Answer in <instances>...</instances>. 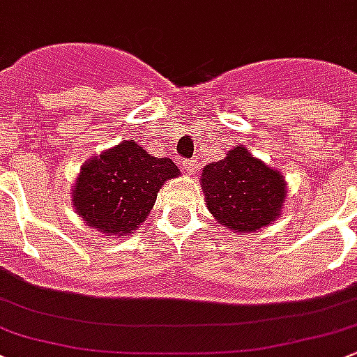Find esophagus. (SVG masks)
Returning <instances> with one entry per match:
<instances>
[{
	"instance_id": "34e87169",
	"label": "esophagus",
	"mask_w": 357,
	"mask_h": 357,
	"mask_svg": "<svg viewBox=\"0 0 357 357\" xmlns=\"http://www.w3.org/2000/svg\"><path fill=\"white\" fill-rule=\"evenodd\" d=\"M181 166H183V171L188 172V174H197L198 169H200L197 160H183Z\"/></svg>"
}]
</instances>
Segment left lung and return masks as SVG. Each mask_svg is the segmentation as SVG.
Returning <instances> with one entry per match:
<instances>
[{"instance_id": "1", "label": "left lung", "mask_w": 357, "mask_h": 357, "mask_svg": "<svg viewBox=\"0 0 357 357\" xmlns=\"http://www.w3.org/2000/svg\"><path fill=\"white\" fill-rule=\"evenodd\" d=\"M200 185L212 217L236 236L268 227L282 215L287 198L279 169L267 166L245 145L205 166Z\"/></svg>"}]
</instances>
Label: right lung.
Instances as JSON below:
<instances>
[{"instance_id":"obj_1","label":"right lung","mask_w":357,"mask_h":357,"mask_svg":"<svg viewBox=\"0 0 357 357\" xmlns=\"http://www.w3.org/2000/svg\"><path fill=\"white\" fill-rule=\"evenodd\" d=\"M178 176L171 159L153 157L135 140H123L80 167L71 204L93 231L126 236L147 220L159 190Z\"/></svg>"}]
</instances>
